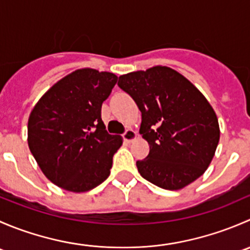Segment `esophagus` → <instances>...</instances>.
<instances>
[{
	"label": "esophagus",
	"mask_w": 250,
	"mask_h": 250,
	"mask_svg": "<svg viewBox=\"0 0 250 250\" xmlns=\"http://www.w3.org/2000/svg\"><path fill=\"white\" fill-rule=\"evenodd\" d=\"M135 138H137V133H135L133 129H127L122 134V139L125 143H130V141L134 140Z\"/></svg>",
	"instance_id": "esophagus-1"
}]
</instances>
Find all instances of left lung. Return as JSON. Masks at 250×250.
<instances>
[{
  "instance_id": "1",
  "label": "left lung",
  "mask_w": 250,
  "mask_h": 250,
  "mask_svg": "<svg viewBox=\"0 0 250 250\" xmlns=\"http://www.w3.org/2000/svg\"><path fill=\"white\" fill-rule=\"evenodd\" d=\"M141 112L139 133L150 151L137 161L140 175L165 190H180L206 172L220 138L218 118L188 78L153 66L118 78Z\"/></svg>"
}]
</instances>
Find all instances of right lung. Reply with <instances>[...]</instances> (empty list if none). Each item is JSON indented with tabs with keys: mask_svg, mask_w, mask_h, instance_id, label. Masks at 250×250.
<instances>
[{
	"mask_svg": "<svg viewBox=\"0 0 250 250\" xmlns=\"http://www.w3.org/2000/svg\"><path fill=\"white\" fill-rule=\"evenodd\" d=\"M116 82L111 72L76 70L47 90L30 113V151L59 188L84 192L110 175L122 138L105 129L102 105Z\"/></svg>",
	"mask_w": 250,
	"mask_h": 250,
	"instance_id": "1",
	"label": "right lung"
}]
</instances>
